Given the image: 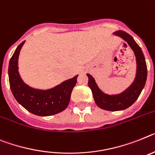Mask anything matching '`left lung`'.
Returning a JSON list of instances; mask_svg holds the SVG:
<instances>
[{"instance_id": "1", "label": "left lung", "mask_w": 155, "mask_h": 155, "mask_svg": "<svg viewBox=\"0 0 155 155\" xmlns=\"http://www.w3.org/2000/svg\"><path fill=\"white\" fill-rule=\"evenodd\" d=\"M113 35L119 36L124 40L136 56V73L132 84L121 93L109 94L98 87L94 78L91 75L87 73V75L88 77V86L91 90L96 105L102 110L108 111H120L126 110L137 100L146 84L147 68L141 48L138 45L132 36L123 31H115Z\"/></svg>"}]
</instances>
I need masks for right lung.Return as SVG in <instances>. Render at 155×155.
<instances>
[{
    "instance_id": "obj_1",
    "label": "right lung",
    "mask_w": 155,
    "mask_h": 155,
    "mask_svg": "<svg viewBox=\"0 0 155 155\" xmlns=\"http://www.w3.org/2000/svg\"><path fill=\"white\" fill-rule=\"evenodd\" d=\"M25 41L18 45L9 61L8 79L12 93L18 103L35 115L47 117L61 113L69 103L79 75L49 89L30 87L22 80L18 66L19 53Z\"/></svg>"
}]
</instances>
